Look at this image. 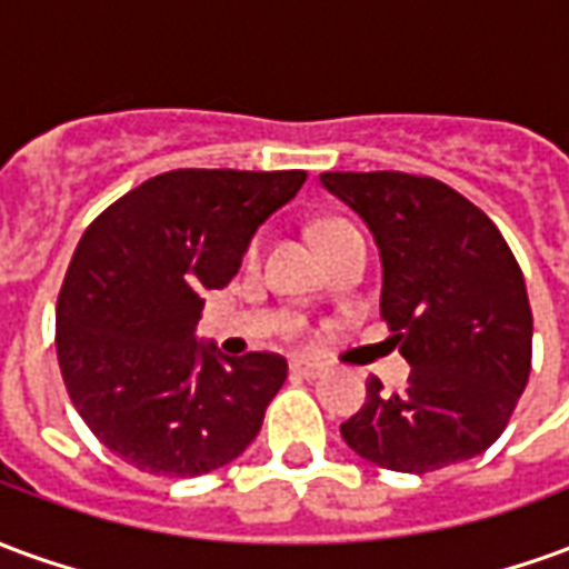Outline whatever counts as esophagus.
Here are the masks:
<instances>
[{
    "mask_svg": "<svg viewBox=\"0 0 569 569\" xmlns=\"http://www.w3.org/2000/svg\"><path fill=\"white\" fill-rule=\"evenodd\" d=\"M292 375H298V378H308V381H313V378H320L322 375V366L320 362H313V359H292Z\"/></svg>",
    "mask_w": 569,
    "mask_h": 569,
    "instance_id": "1",
    "label": "esophagus"
}]
</instances>
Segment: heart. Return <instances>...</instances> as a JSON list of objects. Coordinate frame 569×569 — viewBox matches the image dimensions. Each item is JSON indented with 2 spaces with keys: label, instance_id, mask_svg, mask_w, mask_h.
I'll return each mask as SVG.
<instances>
[{
  "label": "heart",
  "instance_id": "b5f03b06",
  "mask_svg": "<svg viewBox=\"0 0 569 569\" xmlns=\"http://www.w3.org/2000/svg\"><path fill=\"white\" fill-rule=\"evenodd\" d=\"M341 231H347V224H326V228H320L322 243H326L329 237L341 234ZM259 256H261V240L256 237V240H252V243L247 247V264H256V261H259Z\"/></svg>",
  "mask_w": 569,
  "mask_h": 569
}]
</instances>
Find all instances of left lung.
<instances>
[{
	"label": "left lung",
	"mask_w": 569,
	"mask_h": 569,
	"mask_svg": "<svg viewBox=\"0 0 569 569\" xmlns=\"http://www.w3.org/2000/svg\"><path fill=\"white\" fill-rule=\"evenodd\" d=\"M366 219L383 261L381 317L411 362L406 393L369 399L341 423L345 441L396 472H436L488 451L525 393L533 313L500 228L432 176L322 173Z\"/></svg>",
	"instance_id": "left-lung-1"
}]
</instances>
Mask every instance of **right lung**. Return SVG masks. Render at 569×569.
Listing matches in <instances>:
<instances>
[{
	"label": "right lung",
	"mask_w": 569,
	"mask_h": 569,
	"mask_svg": "<svg viewBox=\"0 0 569 569\" xmlns=\"http://www.w3.org/2000/svg\"><path fill=\"white\" fill-rule=\"evenodd\" d=\"M305 179V170H170L81 234L57 296V362L81 420L124 463L194 478L259 436L286 359L216 357L194 329L203 292L234 277L249 237Z\"/></svg>",
	"instance_id": "add662e5"
}]
</instances>
